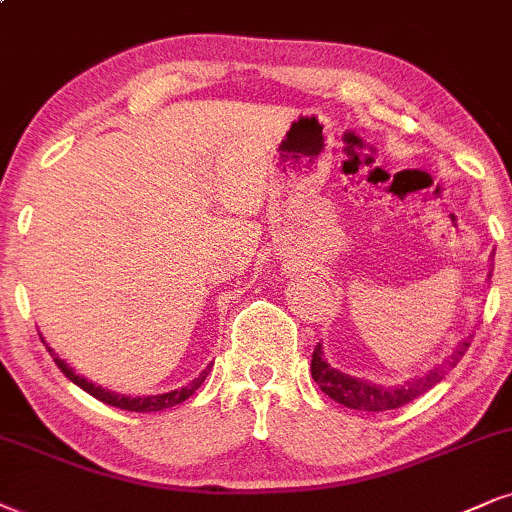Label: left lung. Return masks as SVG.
<instances>
[{
	"label": "left lung",
	"mask_w": 512,
	"mask_h": 512,
	"mask_svg": "<svg viewBox=\"0 0 512 512\" xmlns=\"http://www.w3.org/2000/svg\"><path fill=\"white\" fill-rule=\"evenodd\" d=\"M491 277V273H489ZM472 334L470 337L460 339L456 344V349L444 363L432 368L427 375H415L406 380L403 384H375L370 380H363V377H353L346 375V372L332 368L330 363L325 361L323 346H315L313 351V361H311V375L315 384L330 396L332 401L342 403L346 408L353 410H368V413H380V410H391V408H401L403 403H410L413 399H418L420 394L430 391L434 384L444 380V375L451 368H456L460 358L465 356V351L470 349Z\"/></svg>",
	"instance_id": "1"
}]
</instances>
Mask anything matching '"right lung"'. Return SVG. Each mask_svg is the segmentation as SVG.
I'll return each instance as SVG.
<instances>
[{"mask_svg": "<svg viewBox=\"0 0 512 512\" xmlns=\"http://www.w3.org/2000/svg\"><path fill=\"white\" fill-rule=\"evenodd\" d=\"M42 342H44V339H42ZM47 351L52 353L54 363L59 365V370L63 372V375H66L73 384H78L82 391H87V394L94 396V399H99L102 403H109V406H116V408H121V410H135V413H156V410H166L170 406H178V403L187 401L189 396H192L194 391H197L201 384H204V380L208 377V372H211V365H208V368L201 370L199 377H194V380L189 382L187 387H178V389H173V391H166V394L125 396V394H118V391L104 389L102 384H94V382L87 380V377L78 375V372H75L66 361H61L59 353H54V349H49V346H47Z\"/></svg>", "mask_w": 512, "mask_h": 512, "instance_id": "1", "label": "right lung"}]
</instances>
